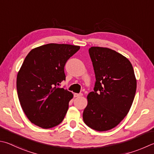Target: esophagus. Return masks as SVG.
<instances>
[{
    "label": "esophagus",
    "instance_id": "34e87169",
    "mask_svg": "<svg viewBox=\"0 0 154 154\" xmlns=\"http://www.w3.org/2000/svg\"><path fill=\"white\" fill-rule=\"evenodd\" d=\"M83 96L82 94H77V93H75V94H74V97H80V96Z\"/></svg>",
    "mask_w": 154,
    "mask_h": 154
}]
</instances>
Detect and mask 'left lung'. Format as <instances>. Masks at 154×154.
Returning <instances> with one entry per match:
<instances>
[{"label":"left lung","mask_w":154,"mask_h":154,"mask_svg":"<svg viewBox=\"0 0 154 154\" xmlns=\"http://www.w3.org/2000/svg\"><path fill=\"white\" fill-rule=\"evenodd\" d=\"M89 54L96 82L83 119L92 129L108 131L123 120L133 104L137 88L134 70L127 58L110 48L91 47Z\"/></svg>","instance_id":"1"}]
</instances>
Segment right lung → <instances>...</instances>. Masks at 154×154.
I'll list each match as a JSON object with an SVG mask.
<instances>
[{"label": "right lung", "instance_id": "add662e5", "mask_svg": "<svg viewBox=\"0 0 154 154\" xmlns=\"http://www.w3.org/2000/svg\"><path fill=\"white\" fill-rule=\"evenodd\" d=\"M80 47L48 44L31 50L17 77L19 102L33 124L43 128L62 122L73 95L58 88L65 80V65Z\"/></svg>", "mask_w": 154, "mask_h": 154}]
</instances>
